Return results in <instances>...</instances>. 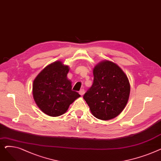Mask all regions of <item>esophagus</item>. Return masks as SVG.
I'll list each match as a JSON object with an SVG mask.
<instances>
[{
	"label": "esophagus",
	"mask_w": 161,
	"mask_h": 161,
	"mask_svg": "<svg viewBox=\"0 0 161 161\" xmlns=\"http://www.w3.org/2000/svg\"><path fill=\"white\" fill-rule=\"evenodd\" d=\"M79 93H80V95H83V94L85 93V90H84V89H81L80 91V92H79Z\"/></svg>",
	"instance_id": "1"
}]
</instances>
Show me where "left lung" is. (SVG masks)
<instances>
[{"instance_id": "8db88e82", "label": "left lung", "mask_w": 161, "mask_h": 161, "mask_svg": "<svg viewBox=\"0 0 161 161\" xmlns=\"http://www.w3.org/2000/svg\"><path fill=\"white\" fill-rule=\"evenodd\" d=\"M93 83L83 95L96 118L109 120L123 110L128 102L130 83L121 68L113 62L100 63L93 69Z\"/></svg>"}]
</instances>
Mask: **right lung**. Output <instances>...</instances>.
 Returning <instances> with one entry per match:
<instances>
[{
  "instance_id": "add662e5",
  "label": "right lung",
  "mask_w": 161,
  "mask_h": 161,
  "mask_svg": "<svg viewBox=\"0 0 161 161\" xmlns=\"http://www.w3.org/2000/svg\"><path fill=\"white\" fill-rule=\"evenodd\" d=\"M69 71V66L56 61L47 66L33 81L34 100L41 110L49 116L63 115L80 97L78 92L72 90V82L67 78Z\"/></svg>"
}]
</instances>
